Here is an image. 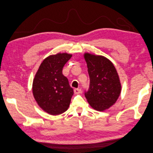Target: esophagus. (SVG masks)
<instances>
[{"label": "esophagus", "mask_w": 153, "mask_h": 153, "mask_svg": "<svg viewBox=\"0 0 153 153\" xmlns=\"http://www.w3.org/2000/svg\"><path fill=\"white\" fill-rule=\"evenodd\" d=\"M81 89H79V88H75V90H74V93H75V94H79L81 93Z\"/></svg>", "instance_id": "obj_1"}]
</instances>
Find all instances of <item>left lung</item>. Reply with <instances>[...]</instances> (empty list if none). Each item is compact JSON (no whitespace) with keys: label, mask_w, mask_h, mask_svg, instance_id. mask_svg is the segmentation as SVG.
Returning <instances> with one entry per match:
<instances>
[{"label":"left lung","mask_w":153,"mask_h":153,"mask_svg":"<svg viewBox=\"0 0 153 153\" xmlns=\"http://www.w3.org/2000/svg\"><path fill=\"white\" fill-rule=\"evenodd\" d=\"M90 87L85 96L94 110L103 111L116 103L121 91L120 78L113 63L106 57L85 53Z\"/></svg>","instance_id":"1"}]
</instances>
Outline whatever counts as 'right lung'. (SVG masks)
Masks as SVG:
<instances>
[{
    "label": "right lung",
    "mask_w": 153,
    "mask_h": 153,
    "mask_svg": "<svg viewBox=\"0 0 153 153\" xmlns=\"http://www.w3.org/2000/svg\"><path fill=\"white\" fill-rule=\"evenodd\" d=\"M71 56L67 53L48 56L40 64L33 79L34 98L42 110L50 114H60L70 106L74 90L62 70Z\"/></svg>",
    "instance_id": "obj_1"
}]
</instances>
